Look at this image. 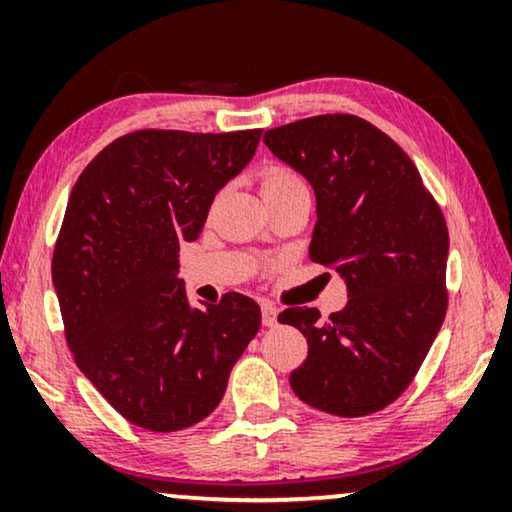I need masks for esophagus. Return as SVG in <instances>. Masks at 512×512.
<instances>
[{"mask_svg":"<svg viewBox=\"0 0 512 512\" xmlns=\"http://www.w3.org/2000/svg\"><path fill=\"white\" fill-rule=\"evenodd\" d=\"M261 319H263V326H277V307L263 305L261 307Z\"/></svg>","mask_w":512,"mask_h":512,"instance_id":"34e87169","label":"esophagus"}]
</instances>
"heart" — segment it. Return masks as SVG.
<instances>
[{
    "label": "heart",
    "mask_w": 512,
    "mask_h": 512,
    "mask_svg": "<svg viewBox=\"0 0 512 512\" xmlns=\"http://www.w3.org/2000/svg\"><path fill=\"white\" fill-rule=\"evenodd\" d=\"M291 184H300V179L296 174L286 172V170H268L263 177V191H270V188H284V186H291Z\"/></svg>",
    "instance_id": "heart-1"
}]
</instances>
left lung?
<instances>
[{
    "label": "left lung",
    "instance_id": "8db88e82",
    "mask_svg": "<svg viewBox=\"0 0 512 512\" xmlns=\"http://www.w3.org/2000/svg\"><path fill=\"white\" fill-rule=\"evenodd\" d=\"M263 142L310 181L317 198L310 258L335 268L347 286V305L328 319L317 307L277 317L307 338L291 389L338 417L387 408L443 326L450 251L443 212L408 153L359 116L303 118L268 130Z\"/></svg>",
    "mask_w": 512,
    "mask_h": 512
}]
</instances>
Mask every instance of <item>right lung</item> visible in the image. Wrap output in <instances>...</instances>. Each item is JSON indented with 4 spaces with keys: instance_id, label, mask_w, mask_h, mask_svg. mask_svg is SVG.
I'll return each instance as SVG.
<instances>
[{
    "instance_id": "right-lung-1",
    "label": "right lung",
    "mask_w": 512,
    "mask_h": 512,
    "mask_svg": "<svg viewBox=\"0 0 512 512\" xmlns=\"http://www.w3.org/2000/svg\"><path fill=\"white\" fill-rule=\"evenodd\" d=\"M261 130H137L97 153L69 193L53 286L76 366L128 419L181 431L221 403L230 370L261 326L242 293L193 307L179 244L198 240L214 195Z\"/></svg>"
}]
</instances>
